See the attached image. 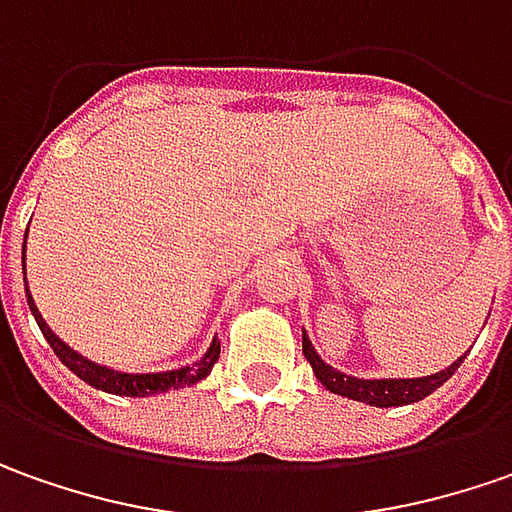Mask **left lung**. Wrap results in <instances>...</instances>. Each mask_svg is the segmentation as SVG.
<instances>
[{
  "mask_svg": "<svg viewBox=\"0 0 512 512\" xmlns=\"http://www.w3.org/2000/svg\"><path fill=\"white\" fill-rule=\"evenodd\" d=\"M303 354L311 362L317 379L326 385L331 394H340V397L357 399V402H368V405H377V408H394V405H411L416 399H425L433 394L439 385H445L456 368L462 365L465 357H459L456 362H450L445 371L431 374V377H416V379H357L348 377L343 371H334L331 365L320 360V354L314 351V345L309 343V337L303 334Z\"/></svg>",
  "mask_w": 512,
  "mask_h": 512,
  "instance_id": "obj_1",
  "label": "left lung"
}]
</instances>
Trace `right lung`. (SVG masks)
Returning a JSON list of instances; mask_svg holds the SVG:
<instances>
[{"instance_id":"add662e5","label":"right lung","mask_w":512,"mask_h":512,"mask_svg":"<svg viewBox=\"0 0 512 512\" xmlns=\"http://www.w3.org/2000/svg\"><path fill=\"white\" fill-rule=\"evenodd\" d=\"M22 263H25V257H22ZM27 306L33 311V317H36V323L42 328V334H45V340L50 343V348L56 351V357H59L76 377L84 379L87 385H93L98 391H107V394H118V397H152V394H164L169 388L195 385V382H201V379L212 371V365L221 357V343L212 340L209 351H206L201 357V362H195V365H186V368H178V371H164V374H121V371H113V368H104V365L84 360V357L76 354L70 345H64L62 340L47 328V323L42 320V314L36 309V303H33V297H30V291H27Z\"/></svg>"}]
</instances>
